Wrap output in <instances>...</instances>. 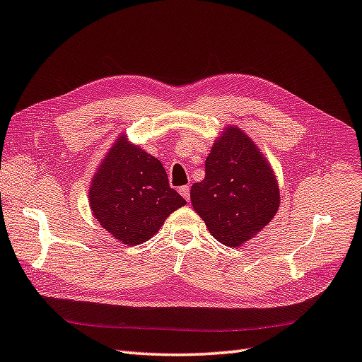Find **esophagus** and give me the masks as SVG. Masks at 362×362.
I'll return each mask as SVG.
<instances>
[{
	"label": "esophagus",
	"mask_w": 362,
	"mask_h": 362,
	"mask_svg": "<svg viewBox=\"0 0 362 362\" xmlns=\"http://www.w3.org/2000/svg\"><path fill=\"white\" fill-rule=\"evenodd\" d=\"M180 193L182 194V198L185 199V201H190V189H189V185H182V187H180Z\"/></svg>",
	"instance_id": "esophagus-1"
}]
</instances>
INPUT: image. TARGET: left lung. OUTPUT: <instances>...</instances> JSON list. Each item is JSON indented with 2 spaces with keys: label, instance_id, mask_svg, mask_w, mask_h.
I'll return each mask as SVG.
<instances>
[{
  "label": "left lung",
  "instance_id": "left-lung-1",
  "mask_svg": "<svg viewBox=\"0 0 362 362\" xmlns=\"http://www.w3.org/2000/svg\"><path fill=\"white\" fill-rule=\"evenodd\" d=\"M193 210L214 239L240 247L265 228L280 205L269 161L238 126H227L205 160V177L190 189Z\"/></svg>",
  "mask_w": 362,
  "mask_h": 362
}]
</instances>
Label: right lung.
<instances>
[{
    "label": "right lung",
    "instance_id": "1",
    "mask_svg": "<svg viewBox=\"0 0 362 362\" xmlns=\"http://www.w3.org/2000/svg\"><path fill=\"white\" fill-rule=\"evenodd\" d=\"M94 218L126 245H140L158 233L169 214L185 205L170 189L158 158L122 134L97 168L88 192Z\"/></svg>",
    "mask_w": 362,
    "mask_h": 362
}]
</instances>
